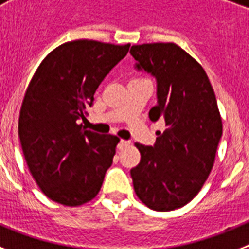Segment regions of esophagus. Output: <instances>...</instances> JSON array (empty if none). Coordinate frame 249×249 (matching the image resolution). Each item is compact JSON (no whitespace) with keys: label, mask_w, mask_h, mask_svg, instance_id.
Returning <instances> with one entry per match:
<instances>
[{"label":"esophagus","mask_w":249,"mask_h":249,"mask_svg":"<svg viewBox=\"0 0 249 249\" xmlns=\"http://www.w3.org/2000/svg\"><path fill=\"white\" fill-rule=\"evenodd\" d=\"M129 144H130V142H129V141H124V140H121L120 142H119V144H117V147L120 148V150H123V148L128 147Z\"/></svg>","instance_id":"34e87169"}]
</instances>
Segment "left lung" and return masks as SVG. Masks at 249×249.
<instances>
[{
    "mask_svg": "<svg viewBox=\"0 0 249 249\" xmlns=\"http://www.w3.org/2000/svg\"><path fill=\"white\" fill-rule=\"evenodd\" d=\"M134 68L156 80L152 121L163 120L154 146L137 143L140 164L130 169L137 196L168 212L195 197L212 170L222 137L214 91L200 64L176 44L134 45Z\"/></svg>",
    "mask_w": 249,
    "mask_h": 249,
    "instance_id": "1",
    "label": "left lung"
}]
</instances>
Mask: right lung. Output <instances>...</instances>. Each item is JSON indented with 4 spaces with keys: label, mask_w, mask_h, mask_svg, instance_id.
I'll return each mask as SVG.
<instances>
[{
    "label": "right lung",
    "mask_w": 249,
    "mask_h": 249,
    "mask_svg": "<svg viewBox=\"0 0 249 249\" xmlns=\"http://www.w3.org/2000/svg\"><path fill=\"white\" fill-rule=\"evenodd\" d=\"M130 45L77 40L49 54L25 91L19 138L29 172L53 201L76 207L101 190L119 138L80 124L94 93Z\"/></svg>",
    "instance_id": "add662e5"
}]
</instances>
